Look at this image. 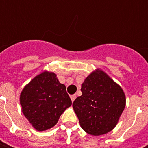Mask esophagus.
Returning a JSON list of instances; mask_svg holds the SVG:
<instances>
[{"label": "esophagus", "instance_id": "obj_1", "mask_svg": "<svg viewBox=\"0 0 148 148\" xmlns=\"http://www.w3.org/2000/svg\"><path fill=\"white\" fill-rule=\"evenodd\" d=\"M76 98H77V95H71V99L72 102L75 100V99H76Z\"/></svg>", "mask_w": 148, "mask_h": 148}]
</instances>
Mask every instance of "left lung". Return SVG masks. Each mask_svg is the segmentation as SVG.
Returning a JSON list of instances; mask_svg holds the SVG:
<instances>
[{
	"label": "left lung",
	"instance_id": "1",
	"mask_svg": "<svg viewBox=\"0 0 148 148\" xmlns=\"http://www.w3.org/2000/svg\"><path fill=\"white\" fill-rule=\"evenodd\" d=\"M81 90L72 107L83 130L94 136L113 130L126 105L122 87L97 68L85 79Z\"/></svg>",
	"mask_w": 148,
	"mask_h": 148
}]
</instances>
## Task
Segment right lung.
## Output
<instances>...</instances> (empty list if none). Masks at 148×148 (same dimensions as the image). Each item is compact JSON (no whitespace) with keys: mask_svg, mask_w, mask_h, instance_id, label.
I'll return each instance as SVG.
<instances>
[{"mask_svg":"<svg viewBox=\"0 0 148 148\" xmlns=\"http://www.w3.org/2000/svg\"><path fill=\"white\" fill-rule=\"evenodd\" d=\"M20 103L22 113L33 128L44 131L57 124L62 114L71 105V100L57 75L43 71L22 90Z\"/></svg>","mask_w":148,"mask_h":148,"instance_id":"right-lung-1","label":"right lung"}]
</instances>
